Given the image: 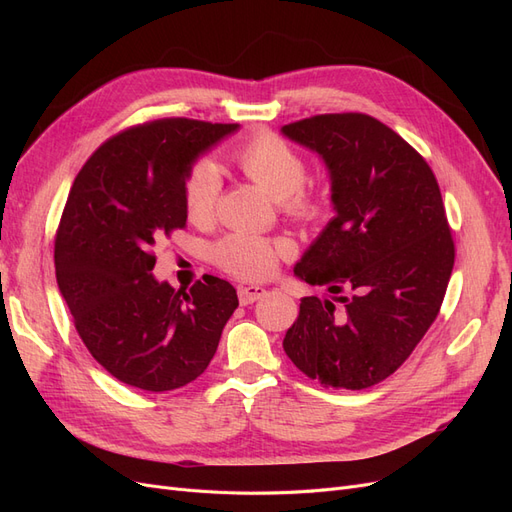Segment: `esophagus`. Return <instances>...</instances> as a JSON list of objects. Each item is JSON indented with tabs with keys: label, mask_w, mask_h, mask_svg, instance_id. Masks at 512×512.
<instances>
[{
	"label": "esophagus",
	"mask_w": 512,
	"mask_h": 512,
	"mask_svg": "<svg viewBox=\"0 0 512 512\" xmlns=\"http://www.w3.org/2000/svg\"><path fill=\"white\" fill-rule=\"evenodd\" d=\"M267 297L265 286H239V301L241 305H252L254 301Z\"/></svg>",
	"instance_id": "34e87169"
}]
</instances>
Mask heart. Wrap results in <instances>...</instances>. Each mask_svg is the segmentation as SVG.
<instances>
[{
  "instance_id": "b5f03b06",
  "label": "heart",
  "mask_w": 512,
  "mask_h": 512,
  "mask_svg": "<svg viewBox=\"0 0 512 512\" xmlns=\"http://www.w3.org/2000/svg\"><path fill=\"white\" fill-rule=\"evenodd\" d=\"M230 160L269 196L280 200L284 213L294 222H318L327 203L318 190L307 188V164L301 153L273 132H258L232 149ZM220 194V173L211 162L200 160L183 177V207L190 222L207 224L215 213ZM286 254V243L254 235L230 232L213 247L215 265L237 277H265Z\"/></svg>"
}]
</instances>
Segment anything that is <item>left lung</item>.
<instances>
[{
  "label": "left lung",
  "instance_id": "8db88e82",
  "mask_svg": "<svg viewBox=\"0 0 512 512\" xmlns=\"http://www.w3.org/2000/svg\"><path fill=\"white\" fill-rule=\"evenodd\" d=\"M282 134L329 168L335 218L294 267L331 299L303 297L284 350L307 378L369 389L404 363L436 320L455 243L421 153L363 113L316 115ZM344 289L350 298H339Z\"/></svg>",
  "mask_w": 512,
  "mask_h": 512
}]
</instances>
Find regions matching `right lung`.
Listing matches in <instances>:
<instances>
[{
  "label": "right lung",
  "instance_id": "1",
  "mask_svg": "<svg viewBox=\"0 0 512 512\" xmlns=\"http://www.w3.org/2000/svg\"><path fill=\"white\" fill-rule=\"evenodd\" d=\"M239 123L158 119L108 138L76 175L55 237V275L83 344L119 382L164 393L218 350L237 290L205 275L188 292L151 275L153 247L183 228V177Z\"/></svg>",
  "mask_w": 512,
  "mask_h": 512
}]
</instances>
